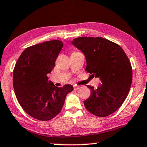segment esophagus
Instances as JSON below:
<instances>
[{"instance_id":"1","label":"esophagus","mask_w":147,"mask_h":147,"mask_svg":"<svg viewBox=\"0 0 147 147\" xmlns=\"http://www.w3.org/2000/svg\"><path fill=\"white\" fill-rule=\"evenodd\" d=\"M73 87H74V89H76V90H77V89H78L80 88V86H76V85H74V86H73Z\"/></svg>"}]
</instances>
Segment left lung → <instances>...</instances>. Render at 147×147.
Instances as JSON below:
<instances>
[{
	"label": "left lung",
	"instance_id": "left-lung-1",
	"mask_svg": "<svg viewBox=\"0 0 147 147\" xmlns=\"http://www.w3.org/2000/svg\"><path fill=\"white\" fill-rule=\"evenodd\" d=\"M86 57L85 70L101 81L96 89L87 86L90 96L84 101L88 111L98 117L115 112L123 104L130 91L132 69L123 49L103 38L81 37L71 41Z\"/></svg>",
	"mask_w": 147,
	"mask_h": 147
}]
</instances>
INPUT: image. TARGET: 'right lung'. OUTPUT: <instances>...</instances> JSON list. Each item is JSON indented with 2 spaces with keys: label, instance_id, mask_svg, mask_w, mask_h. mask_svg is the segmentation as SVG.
<instances>
[{
  "label": "right lung",
  "instance_id": "right-lung-1",
  "mask_svg": "<svg viewBox=\"0 0 147 147\" xmlns=\"http://www.w3.org/2000/svg\"><path fill=\"white\" fill-rule=\"evenodd\" d=\"M63 43L53 40L26 48L13 72V86L17 100L26 113L40 121H49L60 112L65 97L73 90L70 84L58 88L49 81Z\"/></svg>",
  "mask_w": 147,
  "mask_h": 147
}]
</instances>
